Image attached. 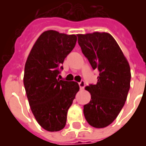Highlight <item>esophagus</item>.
Instances as JSON below:
<instances>
[{"instance_id":"34e87169","label":"esophagus","mask_w":146,"mask_h":146,"mask_svg":"<svg viewBox=\"0 0 146 146\" xmlns=\"http://www.w3.org/2000/svg\"><path fill=\"white\" fill-rule=\"evenodd\" d=\"M79 86H80V88L82 90V89L84 88V87H85V82H84V80H81V81L79 83Z\"/></svg>"}]
</instances>
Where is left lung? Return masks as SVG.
Here are the masks:
<instances>
[{
	"instance_id": "left-lung-1",
	"label": "left lung",
	"mask_w": 146,
	"mask_h": 146,
	"mask_svg": "<svg viewBox=\"0 0 146 146\" xmlns=\"http://www.w3.org/2000/svg\"><path fill=\"white\" fill-rule=\"evenodd\" d=\"M78 44L93 70L99 75L96 84L85 89L92 95L84 106L89 124L96 128L112 123L124 106L131 83V70L115 39L107 33L78 34Z\"/></svg>"
}]
</instances>
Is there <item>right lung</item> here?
Returning a JSON list of instances; mask_svg holds the SVG:
<instances>
[{"label":"right lung","mask_w":146,"mask_h":146,"mask_svg":"<svg viewBox=\"0 0 146 146\" xmlns=\"http://www.w3.org/2000/svg\"><path fill=\"white\" fill-rule=\"evenodd\" d=\"M76 39V35L45 31L36 40L25 65L23 83L30 109L48 131L65 127L68 110L80 90L76 82L57 78Z\"/></svg>","instance_id":"right-lung-1"}]
</instances>
